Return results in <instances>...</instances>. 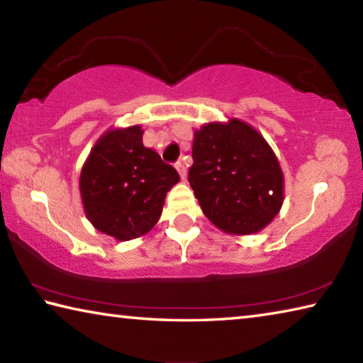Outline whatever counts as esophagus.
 I'll return each mask as SVG.
<instances>
[{
	"label": "esophagus",
	"instance_id": "esophagus-1",
	"mask_svg": "<svg viewBox=\"0 0 363 363\" xmlns=\"http://www.w3.org/2000/svg\"><path fill=\"white\" fill-rule=\"evenodd\" d=\"M176 169H177V173H179L181 179L186 181L187 179V168H186V164L181 163V162L176 163Z\"/></svg>",
	"mask_w": 363,
	"mask_h": 363
}]
</instances>
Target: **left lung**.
Segmentation results:
<instances>
[{
  "mask_svg": "<svg viewBox=\"0 0 363 363\" xmlns=\"http://www.w3.org/2000/svg\"><path fill=\"white\" fill-rule=\"evenodd\" d=\"M189 182L201 211L230 235L261 232L280 213L285 177L262 134L238 118L194 131Z\"/></svg>",
  "mask_w": 363,
  "mask_h": 363,
  "instance_id": "obj_1",
  "label": "left lung"
}]
</instances>
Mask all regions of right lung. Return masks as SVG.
I'll return each instance as SVG.
<instances>
[{"label":"right lung","instance_id":"1","mask_svg":"<svg viewBox=\"0 0 363 363\" xmlns=\"http://www.w3.org/2000/svg\"><path fill=\"white\" fill-rule=\"evenodd\" d=\"M140 125L110 128L96 140L79 173L86 218L97 230L128 242L145 235L162 216L177 171L143 143Z\"/></svg>","mask_w":363,"mask_h":363}]
</instances>
